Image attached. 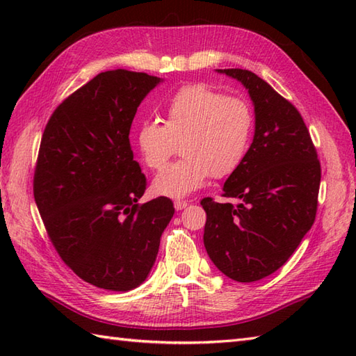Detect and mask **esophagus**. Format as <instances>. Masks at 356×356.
<instances>
[{"instance_id": "34e87169", "label": "esophagus", "mask_w": 356, "mask_h": 356, "mask_svg": "<svg viewBox=\"0 0 356 356\" xmlns=\"http://www.w3.org/2000/svg\"><path fill=\"white\" fill-rule=\"evenodd\" d=\"M186 207H188V202L186 200H176V202H174V208H176L177 211L184 209Z\"/></svg>"}]
</instances>
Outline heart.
Returning a JSON list of instances; mask_svg holds the SVG:
<instances>
[{"label":"heart","instance_id":"1","mask_svg":"<svg viewBox=\"0 0 356 356\" xmlns=\"http://www.w3.org/2000/svg\"><path fill=\"white\" fill-rule=\"evenodd\" d=\"M254 131V115L240 97L225 96L205 84L179 90L165 108L163 124L145 120L136 133L139 153L151 170H161L180 140L182 159L159 172L153 188L159 195L182 199L226 177L245 161Z\"/></svg>","mask_w":356,"mask_h":356}]
</instances>
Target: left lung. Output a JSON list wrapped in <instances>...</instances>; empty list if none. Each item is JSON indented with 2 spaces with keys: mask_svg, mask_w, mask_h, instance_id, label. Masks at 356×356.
Wrapping results in <instances>:
<instances>
[{
  "mask_svg": "<svg viewBox=\"0 0 356 356\" xmlns=\"http://www.w3.org/2000/svg\"><path fill=\"white\" fill-rule=\"evenodd\" d=\"M241 82L254 104L255 131L245 161L226 179L223 197L207 211L203 243L209 259L240 283L274 274L312 228L321 166L303 118L266 81L241 69L217 70Z\"/></svg>",
  "mask_w": 356,
  "mask_h": 356,
  "instance_id": "left-lung-1",
  "label": "left lung"
}]
</instances>
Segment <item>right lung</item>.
<instances>
[{"instance_id": "obj_1", "label": "right lung", "mask_w": 356, "mask_h": 356, "mask_svg": "<svg viewBox=\"0 0 356 356\" xmlns=\"http://www.w3.org/2000/svg\"><path fill=\"white\" fill-rule=\"evenodd\" d=\"M162 79L99 73L53 111L41 139L33 195L59 257L84 282L127 292L156 261L172 202L138 200L147 179L133 159L130 128Z\"/></svg>"}]
</instances>
